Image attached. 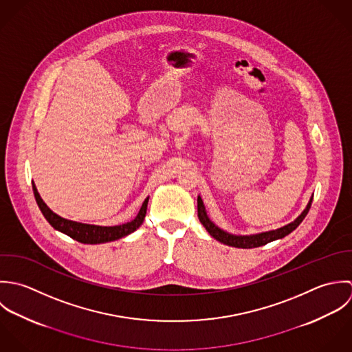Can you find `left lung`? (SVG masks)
I'll list each match as a JSON object with an SVG mask.
<instances>
[{
  "label": "left lung",
  "instance_id": "8db88e82",
  "mask_svg": "<svg viewBox=\"0 0 352 352\" xmlns=\"http://www.w3.org/2000/svg\"><path fill=\"white\" fill-rule=\"evenodd\" d=\"M311 201H313V197L310 199L309 204L306 206V208L303 210V212L294 220L291 221L289 224L280 227L278 230H272V231H265V232H260V234H253V235H234V234H230L221 228H219L211 219L208 217L207 211H206V207H204V203L201 200V197L199 196L197 197V214H199V219L201 221V224L206 227V230L210 232V235L213 236L216 241L224 243V245H228V246H232V248H241V249H252V248H258V246H263V245H267L272 241H276V239H281L284 238L285 235H288L289 232H292L300 223L302 220L306 217L307 212L310 210V206H311Z\"/></svg>",
  "mask_w": 352,
  "mask_h": 352
}]
</instances>
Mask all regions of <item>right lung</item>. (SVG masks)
<instances>
[{"label": "right lung", "mask_w": 352, "mask_h": 352, "mask_svg": "<svg viewBox=\"0 0 352 352\" xmlns=\"http://www.w3.org/2000/svg\"><path fill=\"white\" fill-rule=\"evenodd\" d=\"M32 190H34V196H35V200H36V204H38L39 210L43 213L46 220L52 224V227H54L56 230L67 234L68 236L76 239L77 242L88 243V245L111 242V241L124 238V236L132 234L133 231H136L144 221V217H145V213H146L148 200H149V197H146L144 200L140 211L132 221H128V223L120 224V226L106 227V226L84 224V223H77V221H73V220L64 219V217L58 216L57 213H54L45 204V201L41 199L34 182H32Z\"/></svg>", "instance_id": "obj_1"}]
</instances>
